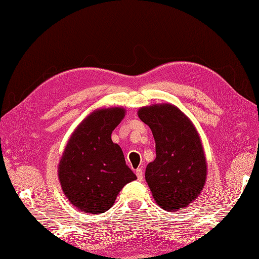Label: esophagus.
<instances>
[{"mask_svg":"<svg viewBox=\"0 0 259 259\" xmlns=\"http://www.w3.org/2000/svg\"><path fill=\"white\" fill-rule=\"evenodd\" d=\"M135 173H136L137 179L142 181V180H143V169H142V168H137L136 171H135Z\"/></svg>","mask_w":259,"mask_h":259,"instance_id":"1","label":"esophagus"}]
</instances>
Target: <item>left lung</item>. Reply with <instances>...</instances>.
I'll return each mask as SVG.
<instances>
[{
  "label": "left lung",
  "instance_id": "obj_1",
  "mask_svg": "<svg viewBox=\"0 0 259 259\" xmlns=\"http://www.w3.org/2000/svg\"><path fill=\"white\" fill-rule=\"evenodd\" d=\"M140 117L152 131L156 159L145 169L154 201L177 211L198 198L206 184L207 161L199 133L178 107L158 103L142 107Z\"/></svg>",
  "mask_w": 259,
  "mask_h": 259
}]
</instances>
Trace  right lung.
Returning a JSON list of instances; mask_svg holds the SVG:
<instances>
[{"mask_svg": "<svg viewBox=\"0 0 259 259\" xmlns=\"http://www.w3.org/2000/svg\"><path fill=\"white\" fill-rule=\"evenodd\" d=\"M125 116L122 107L100 108L73 131L58 165V178L68 201L80 211L105 213L119 191L137 177L125 165L111 133Z\"/></svg>", "mask_w": 259, "mask_h": 259, "instance_id": "obj_1", "label": "right lung"}]
</instances>
